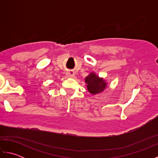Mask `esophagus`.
<instances>
[{"label":"esophagus","instance_id":"obj_1","mask_svg":"<svg viewBox=\"0 0 158 158\" xmlns=\"http://www.w3.org/2000/svg\"><path fill=\"white\" fill-rule=\"evenodd\" d=\"M66 76L68 77H70V78H75V73H71V72L66 73Z\"/></svg>","mask_w":158,"mask_h":158}]
</instances>
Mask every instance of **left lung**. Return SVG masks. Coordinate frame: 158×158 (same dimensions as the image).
Listing matches in <instances>:
<instances>
[{
	"mask_svg": "<svg viewBox=\"0 0 158 158\" xmlns=\"http://www.w3.org/2000/svg\"><path fill=\"white\" fill-rule=\"evenodd\" d=\"M85 83L88 91L92 94L102 92L106 87V83L103 79L100 78L94 73H91L89 75L85 77Z\"/></svg>",
	"mask_w": 158,
	"mask_h": 158,
	"instance_id": "left-lung-1",
	"label": "left lung"
}]
</instances>
